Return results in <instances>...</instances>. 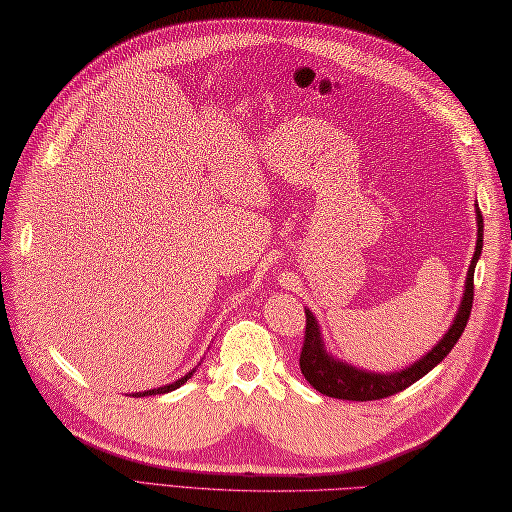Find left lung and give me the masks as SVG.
<instances>
[{"instance_id": "8db88e82", "label": "left lung", "mask_w": 512, "mask_h": 512, "mask_svg": "<svg viewBox=\"0 0 512 512\" xmlns=\"http://www.w3.org/2000/svg\"><path fill=\"white\" fill-rule=\"evenodd\" d=\"M482 242H484V222H482L480 209H477V246H475L473 262L469 266V275H466V290H464V299L460 303L458 317H455L451 330L444 334V339L433 347L427 356L420 358L418 363H413L411 367L402 369V372H396V374H372V372H363V369L334 361L332 356L325 354L319 325L314 321L312 312L306 310V334H303V345H301V356H299L301 374L306 376L308 383L317 391H321L323 396L339 398V400H358V402L394 396L398 391L416 383V380H420L424 374H429L431 369L453 350V345L458 343V339L466 328V321L471 317L473 290H475L473 275H475L477 259H480V253H482Z\"/></svg>"}]
</instances>
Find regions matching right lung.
<instances>
[{
    "label": "right lung",
    "mask_w": 512,
    "mask_h": 512,
    "mask_svg": "<svg viewBox=\"0 0 512 512\" xmlns=\"http://www.w3.org/2000/svg\"><path fill=\"white\" fill-rule=\"evenodd\" d=\"M191 376H193V372H189V374L184 376V378L176 380V383H173V385H167V387H158V389H149V391H143V394H136V396H154V394H167V391H173V389H178L180 385L187 383V378H191Z\"/></svg>",
    "instance_id": "right-lung-1"
}]
</instances>
